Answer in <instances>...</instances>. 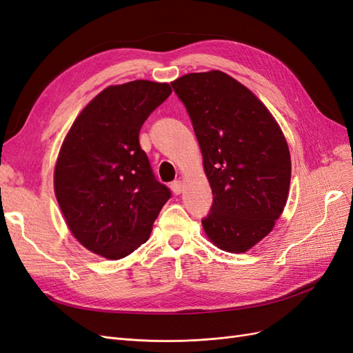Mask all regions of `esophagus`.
Instances as JSON below:
<instances>
[{"mask_svg": "<svg viewBox=\"0 0 353 353\" xmlns=\"http://www.w3.org/2000/svg\"><path fill=\"white\" fill-rule=\"evenodd\" d=\"M183 188H184L183 181H174V183L170 184V190H172V193L176 196L183 193Z\"/></svg>", "mask_w": 353, "mask_h": 353, "instance_id": "1", "label": "esophagus"}]
</instances>
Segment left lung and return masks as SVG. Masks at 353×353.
<instances>
[{
  "label": "left lung",
  "mask_w": 353,
  "mask_h": 353,
  "mask_svg": "<svg viewBox=\"0 0 353 353\" xmlns=\"http://www.w3.org/2000/svg\"><path fill=\"white\" fill-rule=\"evenodd\" d=\"M170 83L193 122L213 193L203 230L221 250L248 252L285 208L292 178L285 137L266 105L227 73H187Z\"/></svg>",
  "instance_id": "8db88e82"
}]
</instances>
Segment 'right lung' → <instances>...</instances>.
Returning <instances> with one entry per match:
<instances>
[{"instance_id":"right-lung-1","label":"right lung","mask_w":353,"mask_h":353,"mask_svg":"<svg viewBox=\"0 0 353 353\" xmlns=\"http://www.w3.org/2000/svg\"><path fill=\"white\" fill-rule=\"evenodd\" d=\"M172 92L166 82L110 85L85 105L60 147L54 193L72 236L117 261L150 237L170 197L140 147V130Z\"/></svg>"}]
</instances>
